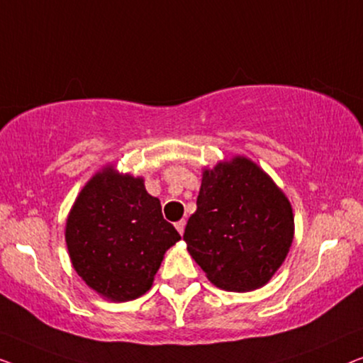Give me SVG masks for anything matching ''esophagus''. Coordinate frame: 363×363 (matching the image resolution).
<instances>
[{
  "label": "esophagus",
  "mask_w": 363,
  "mask_h": 363,
  "mask_svg": "<svg viewBox=\"0 0 363 363\" xmlns=\"http://www.w3.org/2000/svg\"><path fill=\"white\" fill-rule=\"evenodd\" d=\"M176 228H177V232H179V233L182 235V233H184V228H186V220L176 222Z\"/></svg>",
  "instance_id": "obj_1"
}]
</instances>
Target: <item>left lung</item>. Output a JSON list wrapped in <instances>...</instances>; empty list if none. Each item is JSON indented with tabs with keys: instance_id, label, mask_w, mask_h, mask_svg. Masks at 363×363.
<instances>
[{
	"instance_id": "obj_1",
	"label": "left lung",
	"mask_w": 363,
	"mask_h": 363,
	"mask_svg": "<svg viewBox=\"0 0 363 363\" xmlns=\"http://www.w3.org/2000/svg\"><path fill=\"white\" fill-rule=\"evenodd\" d=\"M293 235L289 201L255 162L237 156L203 171L184 240L213 284L245 293L268 283Z\"/></svg>"
}]
</instances>
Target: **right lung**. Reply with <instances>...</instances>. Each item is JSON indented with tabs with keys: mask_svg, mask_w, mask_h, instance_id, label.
Instances as JSON below:
<instances>
[{
	"mask_svg": "<svg viewBox=\"0 0 363 363\" xmlns=\"http://www.w3.org/2000/svg\"><path fill=\"white\" fill-rule=\"evenodd\" d=\"M181 235L164 220L160 199L141 177L111 167L82 189L69 213L65 242L79 277L111 301H131L151 288L166 250Z\"/></svg>",
	"mask_w": 363,
	"mask_h": 363,
	"instance_id": "obj_1",
	"label": "right lung"
}]
</instances>
